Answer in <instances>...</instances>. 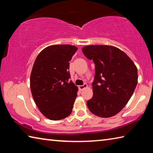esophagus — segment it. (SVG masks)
<instances>
[{
    "label": "esophagus",
    "instance_id": "obj_1",
    "mask_svg": "<svg viewBox=\"0 0 153 153\" xmlns=\"http://www.w3.org/2000/svg\"><path fill=\"white\" fill-rule=\"evenodd\" d=\"M87 87H88V85H87L86 84H84L83 85H80V86H78L79 89L80 90H84V88H87Z\"/></svg>",
    "mask_w": 153,
    "mask_h": 153
}]
</instances>
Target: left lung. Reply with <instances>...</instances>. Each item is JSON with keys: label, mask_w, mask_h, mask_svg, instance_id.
<instances>
[{"label": "left lung", "mask_w": 153, "mask_h": 153, "mask_svg": "<svg viewBox=\"0 0 153 153\" xmlns=\"http://www.w3.org/2000/svg\"><path fill=\"white\" fill-rule=\"evenodd\" d=\"M84 55L95 64L93 96L87 101L91 113L100 117H113L123 109L138 83L137 67L126 54L115 46L90 45Z\"/></svg>", "instance_id": "left-lung-1"}]
</instances>
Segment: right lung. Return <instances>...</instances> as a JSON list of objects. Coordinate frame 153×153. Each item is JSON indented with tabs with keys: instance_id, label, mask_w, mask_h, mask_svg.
<instances>
[{
	"instance_id": "obj_1",
	"label": "right lung",
	"mask_w": 153,
	"mask_h": 153,
	"mask_svg": "<svg viewBox=\"0 0 153 153\" xmlns=\"http://www.w3.org/2000/svg\"><path fill=\"white\" fill-rule=\"evenodd\" d=\"M77 48L68 45L49 46L40 52L33 63L30 88L41 113L51 120L70 115L78 88L69 81V61Z\"/></svg>"
}]
</instances>
